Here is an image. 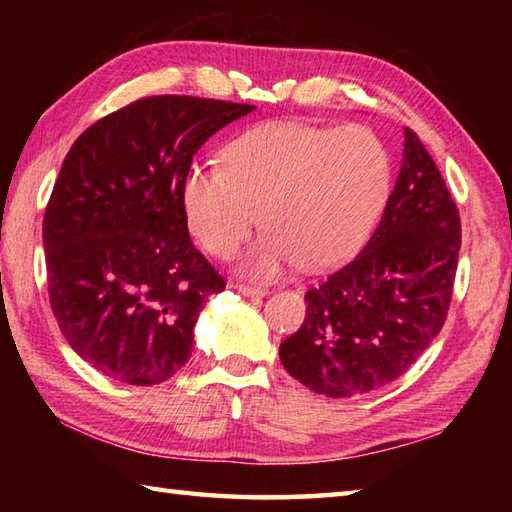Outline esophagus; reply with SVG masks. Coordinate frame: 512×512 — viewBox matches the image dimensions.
I'll use <instances>...</instances> for the list:
<instances>
[{
	"label": "esophagus",
	"instance_id": "34e87169",
	"mask_svg": "<svg viewBox=\"0 0 512 512\" xmlns=\"http://www.w3.org/2000/svg\"><path fill=\"white\" fill-rule=\"evenodd\" d=\"M233 290H237L239 295L244 297H264L266 290L264 288H255V286H246V284H231Z\"/></svg>",
	"mask_w": 512,
	"mask_h": 512
}]
</instances>
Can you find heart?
I'll list each match as a JSON object with an SVG mask.
<instances>
[{
    "instance_id": "obj_1",
    "label": "heart",
    "mask_w": 512,
    "mask_h": 512,
    "mask_svg": "<svg viewBox=\"0 0 512 512\" xmlns=\"http://www.w3.org/2000/svg\"><path fill=\"white\" fill-rule=\"evenodd\" d=\"M389 171L387 149L367 127L273 121L237 136L224 167L193 165L182 204L191 233L217 257H231L259 220L266 231L244 255L248 275L321 270L365 244Z\"/></svg>"
}]
</instances>
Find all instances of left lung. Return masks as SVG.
<instances>
[{"label":"left lung","mask_w":512,"mask_h":512,"mask_svg":"<svg viewBox=\"0 0 512 512\" xmlns=\"http://www.w3.org/2000/svg\"><path fill=\"white\" fill-rule=\"evenodd\" d=\"M458 253V206L429 151L405 129L378 228L350 264L306 292V319L279 345L281 365L330 398L396 380L442 330Z\"/></svg>","instance_id":"1"}]
</instances>
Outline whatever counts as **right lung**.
I'll use <instances>...</instances> for the list:
<instances>
[{"mask_svg": "<svg viewBox=\"0 0 512 512\" xmlns=\"http://www.w3.org/2000/svg\"><path fill=\"white\" fill-rule=\"evenodd\" d=\"M253 110L149 96L85 129L65 156L43 215L50 306L96 372L145 387L191 358L204 301L226 284L191 242L182 184L195 151Z\"/></svg>", "mask_w": 512, "mask_h": 512, "instance_id": "right-lung-1", "label": "right lung"}]
</instances>
